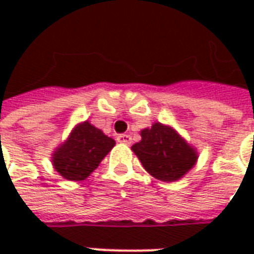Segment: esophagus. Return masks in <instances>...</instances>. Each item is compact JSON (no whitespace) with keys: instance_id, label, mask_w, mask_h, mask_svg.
Returning a JSON list of instances; mask_svg holds the SVG:
<instances>
[{"instance_id":"1","label":"esophagus","mask_w":254,"mask_h":254,"mask_svg":"<svg viewBox=\"0 0 254 254\" xmlns=\"http://www.w3.org/2000/svg\"><path fill=\"white\" fill-rule=\"evenodd\" d=\"M117 141L129 145L132 143V137H130V134H120V136H117Z\"/></svg>"}]
</instances>
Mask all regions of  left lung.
I'll return each instance as SVG.
<instances>
[{
	"instance_id": "obj_1",
	"label": "left lung",
	"mask_w": 254,
	"mask_h": 254,
	"mask_svg": "<svg viewBox=\"0 0 254 254\" xmlns=\"http://www.w3.org/2000/svg\"><path fill=\"white\" fill-rule=\"evenodd\" d=\"M149 174L160 181H176L194 166L197 154L170 127L159 122L141 130V141L132 145Z\"/></svg>"
}]
</instances>
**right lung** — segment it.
Here are the masks:
<instances>
[{
    "label": "right lung",
    "instance_id": "obj_1",
    "mask_svg": "<svg viewBox=\"0 0 254 254\" xmlns=\"http://www.w3.org/2000/svg\"><path fill=\"white\" fill-rule=\"evenodd\" d=\"M114 145L113 138L89 122H84L73 129L69 138L56 151L53 163L64 178L81 181L99 166Z\"/></svg>",
    "mask_w": 254,
    "mask_h": 254
}]
</instances>
